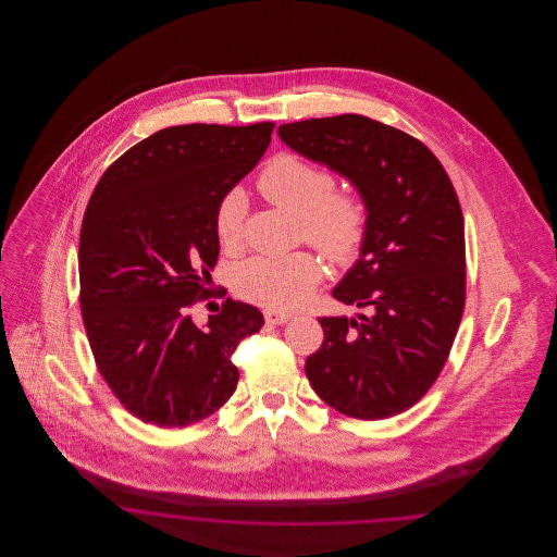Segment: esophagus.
I'll use <instances>...</instances> for the list:
<instances>
[{
    "label": "esophagus",
    "mask_w": 557,
    "mask_h": 557,
    "mask_svg": "<svg viewBox=\"0 0 557 557\" xmlns=\"http://www.w3.org/2000/svg\"><path fill=\"white\" fill-rule=\"evenodd\" d=\"M290 319V313H282V311H275V309H265V321L269 325H282V323H286Z\"/></svg>",
    "instance_id": "esophagus-1"
}]
</instances>
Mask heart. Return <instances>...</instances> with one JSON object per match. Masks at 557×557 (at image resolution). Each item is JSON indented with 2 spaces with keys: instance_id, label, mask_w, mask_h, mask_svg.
Here are the masks:
<instances>
[{
  "instance_id": "obj_1",
  "label": "heart",
  "mask_w": 557,
  "mask_h": 557,
  "mask_svg": "<svg viewBox=\"0 0 557 557\" xmlns=\"http://www.w3.org/2000/svg\"><path fill=\"white\" fill-rule=\"evenodd\" d=\"M259 187L267 200L300 216L302 234L336 263L352 261L368 232L366 202L355 194H334V175L311 160L282 154L273 160ZM244 191L230 189L214 212L216 238L236 248L246 225ZM321 280V265L309 252L280 259H252L239 267L236 292L244 300L267 309H296L305 305Z\"/></svg>"
}]
</instances>
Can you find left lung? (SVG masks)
<instances>
[{
	"label": "left lung",
	"instance_id": "obj_1",
	"mask_svg": "<svg viewBox=\"0 0 557 557\" xmlns=\"http://www.w3.org/2000/svg\"><path fill=\"white\" fill-rule=\"evenodd\" d=\"M277 133L345 177L368 209L359 259L332 290L363 313L319 318L323 343L305 363L307 377L345 416H397L438 377L463 313V214L449 175L422 141L361 114Z\"/></svg>",
	"mask_w": 557,
	"mask_h": 557
}]
</instances>
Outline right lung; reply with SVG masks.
Instances as JSON below:
<instances>
[{"label": "right lung", "instance_id": "obj_1", "mask_svg": "<svg viewBox=\"0 0 557 557\" xmlns=\"http://www.w3.org/2000/svg\"><path fill=\"white\" fill-rule=\"evenodd\" d=\"M271 132L273 123L160 129L91 194L79 239L83 323L110 391L146 424L184 428L214 413L238 386L232 352L265 323L234 298L202 327L187 309L207 298L216 265V207L265 154Z\"/></svg>", "mask_w": 557, "mask_h": 557}]
</instances>
